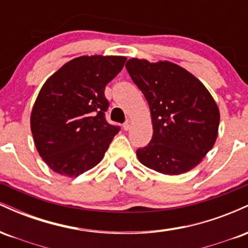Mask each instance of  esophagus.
Instances as JSON below:
<instances>
[{
    "mask_svg": "<svg viewBox=\"0 0 248 248\" xmlns=\"http://www.w3.org/2000/svg\"><path fill=\"white\" fill-rule=\"evenodd\" d=\"M132 126H133V121L132 120H127L124 124V130H129L130 128H132Z\"/></svg>",
    "mask_w": 248,
    "mask_h": 248,
    "instance_id": "obj_1",
    "label": "esophagus"
}]
</instances>
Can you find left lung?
<instances>
[{
	"label": "left lung",
	"mask_w": 248,
	"mask_h": 248,
	"mask_svg": "<svg viewBox=\"0 0 248 248\" xmlns=\"http://www.w3.org/2000/svg\"><path fill=\"white\" fill-rule=\"evenodd\" d=\"M130 78L149 105L153 139L136 150L143 166L181 175L198 166L215 146L220 113L204 84L175 62L132 58Z\"/></svg>",
	"instance_id": "1"
}]
</instances>
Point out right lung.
Instances as JSON below:
<instances>
[{
    "label": "right lung",
    "mask_w": 248,
    "mask_h": 248,
    "mask_svg": "<svg viewBox=\"0 0 248 248\" xmlns=\"http://www.w3.org/2000/svg\"><path fill=\"white\" fill-rule=\"evenodd\" d=\"M124 56H80L46 79L33 104L30 128L51 170L77 177L104 158L119 128L105 120V87L124 67Z\"/></svg>",
    "instance_id": "add662e5"
}]
</instances>
